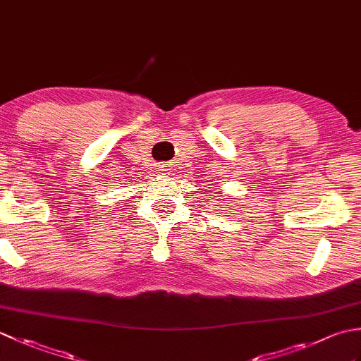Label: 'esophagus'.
Instances as JSON below:
<instances>
[{
    "instance_id": "obj_1",
    "label": "esophagus",
    "mask_w": 361,
    "mask_h": 361,
    "mask_svg": "<svg viewBox=\"0 0 361 361\" xmlns=\"http://www.w3.org/2000/svg\"><path fill=\"white\" fill-rule=\"evenodd\" d=\"M158 171H159L161 175H169V171H171V167L166 166V164H161V166H158Z\"/></svg>"
}]
</instances>
